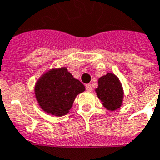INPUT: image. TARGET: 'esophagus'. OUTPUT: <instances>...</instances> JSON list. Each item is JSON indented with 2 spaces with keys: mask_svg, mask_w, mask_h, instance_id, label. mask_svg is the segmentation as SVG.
<instances>
[{
  "mask_svg": "<svg viewBox=\"0 0 160 160\" xmlns=\"http://www.w3.org/2000/svg\"><path fill=\"white\" fill-rule=\"evenodd\" d=\"M92 86L91 84H86V90L88 92H91L92 91Z\"/></svg>",
  "mask_w": 160,
  "mask_h": 160,
  "instance_id": "esophagus-1",
  "label": "esophagus"
}]
</instances>
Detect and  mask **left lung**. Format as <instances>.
I'll use <instances>...</instances> for the list:
<instances>
[{
  "mask_svg": "<svg viewBox=\"0 0 160 160\" xmlns=\"http://www.w3.org/2000/svg\"><path fill=\"white\" fill-rule=\"evenodd\" d=\"M98 98L107 110L115 111L121 108L123 102L124 92L122 82L115 74L108 72L98 80L95 89Z\"/></svg>",
  "mask_w": 160,
  "mask_h": 160,
  "instance_id": "8db88e82",
  "label": "left lung"
}]
</instances>
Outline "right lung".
<instances>
[{
  "label": "right lung",
  "mask_w": 160,
  "mask_h": 160,
  "mask_svg": "<svg viewBox=\"0 0 160 160\" xmlns=\"http://www.w3.org/2000/svg\"><path fill=\"white\" fill-rule=\"evenodd\" d=\"M85 87L75 78L66 67L52 68L43 72L34 87L38 106L46 113L56 117L68 114Z\"/></svg>",
  "instance_id": "add662e5"
}]
</instances>
